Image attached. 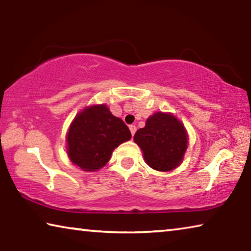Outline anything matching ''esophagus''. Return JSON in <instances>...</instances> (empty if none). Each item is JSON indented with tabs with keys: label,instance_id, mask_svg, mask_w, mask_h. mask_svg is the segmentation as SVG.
Here are the masks:
<instances>
[{
	"label": "esophagus",
	"instance_id": "obj_1",
	"mask_svg": "<svg viewBox=\"0 0 251 251\" xmlns=\"http://www.w3.org/2000/svg\"><path fill=\"white\" fill-rule=\"evenodd\" d=\"M129 130H130V133H131V135H135V133H136V126L135 125H130L129 126Z\"/></svg>",
	"mask_w": 251,
	"mask_h": 251
}]
</instances>
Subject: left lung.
I'll use <instances>...</instances> for the list:
<instances>
[{
	"instance_id": "1",
	"label": "left lung",
	"mask_w": 251,
	"mask_h": 251,
	"mask_svg": "<svg viewBox=\"0 0 251 251\" xmlns=\"http://www.w3.org/2000/svg\"><path fill=\"white\" fill-rule=\"evenodd\" d=\"M134 141L141 147L148 166L158 172H169L179 166L188 146L184 125L168 113H155L139 128Z\"/></svg>"
}]
</instances>
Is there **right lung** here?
Instances as JSON below:
<instances>
[{"label":"right lung","instance_id":"obj_1","mask_svg":"<svg viewBox=\"0 0 251 251\" xmlns=\"http://www.w3.org/2000/svg\"><path fill=\"white\" fill-rule=\"evenodd\" d=\"M129 128L105 104L78 113L67 133V154L83 171L94 172L108 163L113 151L129 141Z\"/></svg>","mask_w":251,"mask_h":251}]
</instances>
